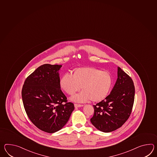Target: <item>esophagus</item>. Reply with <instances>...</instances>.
I'll return each mask as SVG.
<instances>
[{
	"label": "esophagus",
	"instance_id": "obj_1",
	"mask_svg": "<svg viewBox=\"0 0 157 157\" xmlns=\"http://www.w3.org/2000/svg\"><path fill=\"white\" fill-rule=\"evenodd\" d=\"M83 105L81 104H74V106L75 108H79V107H82L83 106Z\"/></svg>",
	"mask_w": 157,
	"mask_h": 157
}]
</instances>
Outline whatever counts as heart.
Wrapping results in <instances>:
<instances>
[{"instance_id": "1", "label": "heart", "mask_w": 157, "mask_h": 157, "mask_svg": "<svg viewBox=\"0 0 157 157\" xmlns=\"http://www.w3.org/2000/svg\"><path fill=\"white\" fill-rule=\"evenodd\" d=\"M113 84L112 75L108 71H101L94 67H79L75 69L74 75L66 73L61 77L59 85L63 91L72 95L83 91L72 97L79 102H84L91 99L94 102L104 100L111 90Z\"/></svg>"}]
</instances>
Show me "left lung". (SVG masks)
Wrapping results in <instances>:
<instances>
[{"instance_id": "8db88e82", "label": "left lung", "mask_w": 157, "mask_h": 157, "mask_svg": "<svg viewBox=\"0 0 157 157\" xmlns=\"http://www.w3.org/2000/svg\"><path fill=\"white\" fill-rule=\"evenodd\" d=\"M135 99V86L127 74L118 67V78L112 92L95 105L91 122L97 129L110 132L122 127L129 118Z\"/></svg>"}]
</instances>
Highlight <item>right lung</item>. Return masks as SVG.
I'll return each mask as SVG.
<instances>
[{
	"label": "right lung",
	"instance_id": "obj_1",
	"mask_svg": "<svg viewBox=\"0 0 157 157\" xmlns=\"http://www.w3.org/2000/svg\"><path fill=\"white\" fill-rule=\"evenodd\" d=\"M61 65L44 64L29 75L22 89V98L29 118L39 129L54 133L69 121L74 109L59 85Z\"/></svg>",
	"mask_w": 157,
	"mask_h": 157
}]
</instances>
